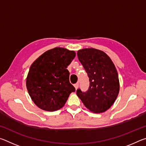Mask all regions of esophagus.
Here are the masks:
<instances>
[{"instance_id":"obj_1","label":"esophagus","mask_w":146,"mask_h":146,"mask_svg":"<svg viewBox=\"0 0 146 146\" xmlns=\"http://www.w3.org/2000/svg\"><path fill=\"white\" fill-rule=\"evenodd\" d=\"M74 86H75V90H76L78 89V83H76L75 84H74Z\"/></svg>"}]
</instances>
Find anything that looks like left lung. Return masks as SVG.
I'll return each mask as SVG.
<instances>
[{
    "instance_id": "1",
    "label": "left lung",
    "mask_w": 146,
    "mask_h": 146,
    "mask_svg": "<svg viewBox=\"0 0 146 146\" xmlns=\"http://www.w3.org/2000/svg\"><path fill=\"white\" fill-rule=\"evenodd\" d=\"M77 56L88 73L90 86L85 93L78 89L76 95L91 111H106L115 102L120 90L115 64L105 52L92 48L80 49Z\"/></svg>"
}]
</instances>
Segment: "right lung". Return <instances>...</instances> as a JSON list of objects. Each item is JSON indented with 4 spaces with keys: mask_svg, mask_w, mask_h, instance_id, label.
Listing matches in <instances>:
<instances>
[{
    "mask_svg": "<svg viewBox=\"0 0 146 146\" xmlns=\"http://www.w3.org/2000/svg\"><path fill=\"white\" fill-rule=\"evenodd\" d=\"M75 55L74 51L57 47L46 51L32 63L26 78V88L31 100L41 110H60L70 93L75 91L66 69Z\"/></svg>",
    "mask_w": 146,
    "mask_h": 146,
    "instance_id": "add662e5",
    "label": "right lung"
}]
</instances>
